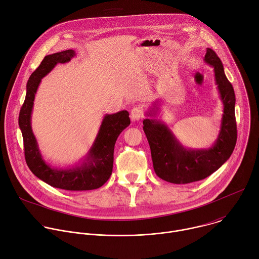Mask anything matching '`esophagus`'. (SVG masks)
<instances>
[{
    "label": "esophagus",
    "instance_id": "esophagus-1",
    "mask_svg": "<svg viewBox=\"0 0 259 259\" xmlns=\"http://www.w3.org/2000/svg\"><path fill=\"white\" fill-rule=\"evenodd\" d=\"M131 120L133 122H136V121H139L142 117H143V110L141 107H134L132 110H131Z\"/></svg>",
    "mask_w": 259,
    "mask_h": 259
}]
</instances>
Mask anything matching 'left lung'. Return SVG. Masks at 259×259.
<instances>
[{
  "label": "left lung",
  "instance_id": "obj_1",
  "mask_svg": "<svg viewBox=\"0 0 259 259\" xmlns=\"http://www.w3.org/2000/svg\"><path fill=\"white\" fill-rule=\"evenodd\" d=\"M204 61L213 67L215 83L224 104L220 134L210 148L187 149L164 123L155 119L143 120V130L149 143L155 174L169 183L187 184L205 179L229 159L236 145L234 89L226 77L222 61L214 51L207 49ZM150 111L147 115H154L153 110Z\"/></svg>",
  "mask_w": 259,
  "mask_h": 259
}]
</instances>
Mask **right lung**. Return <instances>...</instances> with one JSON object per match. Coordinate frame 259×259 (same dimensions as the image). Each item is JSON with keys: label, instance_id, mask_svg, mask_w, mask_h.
<instances>
[{"label": "right lung", "instance_id": "right-lung-1", "mask_svg": "<svg viewBox=\"0 0 259 259\" xmlns=\"http://www.w3.org/2000/svg\"><path fill=\"white\" fill-rule=\"evenodd\" d=\"M73 50L48 55L30 75L26 85V97L19 113V127L24 143L25 160L32 173L47 184L64 190L83 191L102 187L112 175L115 143L120 133L130 125L129 113L121 111L106 115L98 136L80 165L58 169L50 166L40 154L31 129V113L38 85L59 63H67L74 56Z\"/></svg>", "mask_w": 259, "mask_h": 259}]
</instances>
